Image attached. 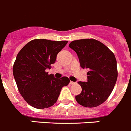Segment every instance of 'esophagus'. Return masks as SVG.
<instances>
[{"instance_id":"esophagus-1","label":"esophagus","mask_w":131,"mask_h":131,"mask_svg":"<svg viewBox=\"0 0 131 131\" xmlns=\"http://www.w3.org/2000/svg\"><path fill=\"white\" fill-rule=\"evenodd\" d=\"M75 84V82H72V81L70 82V85H73V84Z\"/></svg>"}]
</instances>
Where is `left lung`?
Returning a JSON list of instances; mask_svg holds the SVG:
<instances>
[{
	"label": "left lung",
	"mask_w": 131,
	"mask_h": 131,
	"mask_svg": "<svg viewBox=\"0 0 131 131\" xmlns=\"http://www.w3.org/2000/svg\"><path fill=\"white\" fill-rule=\"evenodd\" d=\"M79 59L80 67L88 70V82H78L82 92L75 98L80 105L95 107L109 97L117 79V61L113 52L94 39L72 41L69 45Z\"/></svg>",
	"instance_id": "obj_1"
}]
</instances>
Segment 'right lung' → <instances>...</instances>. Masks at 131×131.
I'll return each mask as SVG.
<instances>
[{
	"label": "right lung",
	"instance_id": "right-lung-1",
	"mask_svg": "<svg viewBox=\"0 0 131 131\" xmlns=\"http://www.w3.org/2000/svg\"><path fill=\"white\" fill-rule=\"evenodd\" d=\"M68 41L36 39L28 42L18 53L13 74L20 94L28 104L44 109L56 103L62 88L70 82L68 77L54 78L45 70L51 69L57 55Z\"/></svg>",
	"mask_w": 131,
	"mask_h": 131
}]
</instances>
